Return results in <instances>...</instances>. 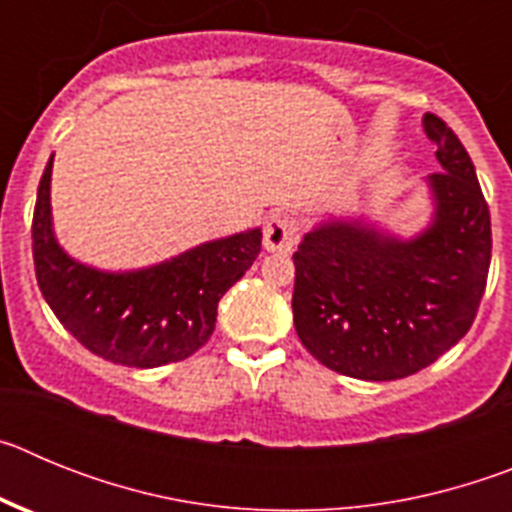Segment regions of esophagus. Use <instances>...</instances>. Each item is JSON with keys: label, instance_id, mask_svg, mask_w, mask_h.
Instances as JSON below:
<instances>
[{"label": "esophagus", "instance_id": "34e87169", "mask_svg": "<svg viewBox=\"0 0 512 512\" xmlns=\"http://www.w3.org/2000/svg\"><path fill=\"white\" fill-rule=\"evenodd\" d=\"M300 241V225L287 212L271 215L264 225V248L271 253H289Z\"/></svg>", "mask_w": 512, "mask_h": 512}]
</instances>
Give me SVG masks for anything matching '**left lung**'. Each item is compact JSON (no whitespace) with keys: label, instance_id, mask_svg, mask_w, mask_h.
Returning <instances> with one entry per match:
<instances>
[{"label":"left lung","instance_id":"obj_1","mask_svg":"<svg viewBox=\"0 0 512 512\" xmlns=\"http://www.w3.org/2000/svg\"><path fill=\"white\" fill-rule=\"evenodd\" d=\"M443 171L425 179L431 223L397 238L364 217H330L295 253L292 312L323 366L366 382L410 377L467 336L492 256L490 210L454 130L423 115Z\"/></svg>","mask_w":512,"mask_h":512}]
</instances>
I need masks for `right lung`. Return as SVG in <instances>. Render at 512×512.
Returning a JSON list of instances; mask_svg holds the SVG:
<instances>
[{"label": "right lung", "mask_w": 512, "mask_h": 512, "mask_svg": "<svg viewBox=\"0 0 512 512\" xmlns=\"http://www.w3.org/2000/svg\"><path fill=\"white\" fill-rule=\"evenodd\" d=\"M53 156L33 215L35 277L63 328L112 364L153 369L192 356L210 341L217 302L251 269L261 228L200 243L133 271H104L71 259L53 233Z\"/></svg>", "instance_id": "obj_1"}]
</instances>
